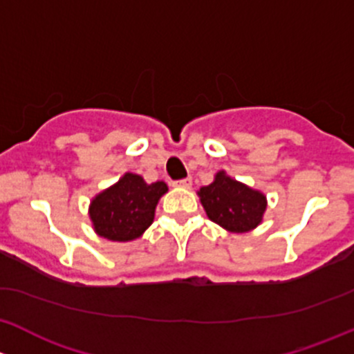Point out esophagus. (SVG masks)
<instances>
[{
	"instance_id": "esophagus-1",
	"label": "esophagus",
	"mask_w": 354,
	"mask_h": 354,
	"mask_svg": "<svg viewBox=\"0 0 354 354\" xmlns=\"http://www.w3.org/2000/svg\"><path fill=\"white\" fill-rule=\"evenodd\" d=\"M174 185L176 187H184V189H189L192 185V178L191 177H185V178H180V180H176L174 182Z\"/></svg>"
}]
</instances>
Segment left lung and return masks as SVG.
Returning a JSON list of instances; mask_svg holds the SVG:
<instances>
[{"mask_svg":"<svg viewBox=\"0 0 354 354\" xmlns=\"http://www.w3.org/2000/svg\"><path fill=\"white\" fill-rule=\"evenodd\" d=\"M199 198L211 221L235 233L256 228L266 209L262 192L233 180L223 172L218 174L209 185L201 187Z\"/></svg>","mask_w":354,"mask_h":354,"instance_id":"left-lung-1","label":"left lung"}]
</instances>
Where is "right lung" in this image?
<instances>
[{
  "label": "right lung",
  "instance_id": "1",
  "mask_svg": "<svg viewBox=\"0 0 354 354\" xmlns=\"http://www.w3.org/2000/svg\"><path fill=\"white\" fill-rule=\"evenodd\" d=\"M165 192V182L147 184L143 177L126 174L92 201L93 228L98 235L114 242L138 239L151 225L156 203Z\"/></svg>",
  "mask_w": 354,
  "mask_h": 354
}]
</instances>
